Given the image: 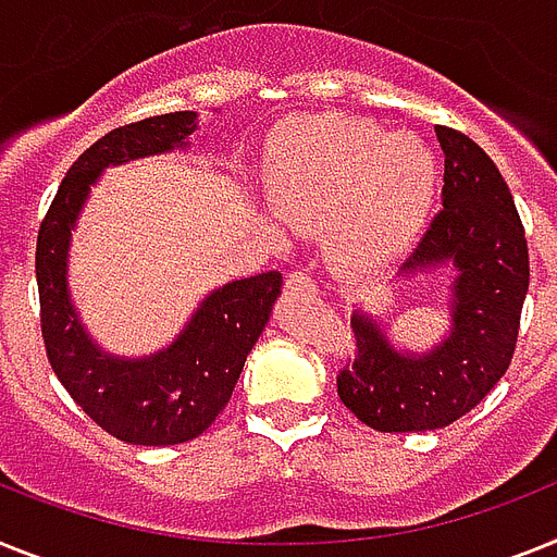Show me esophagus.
<instances>
[{
  "mask_svg": "<svg viewBox=\"0 0 557 557\" xmlns=\"http://www.w3.org/2000/svg\"><path fill=\"white\" fill-rule=\"evenodd\" d=\"M287 289L289 293H310V296L319 293V287H315V282H312V275L305 273V270H289Z\"/></svg>",
  "mask_w": 557,
  "mask_h": 557,
  "instance_id": "esophagus-1",
  "label": "esophagus"
}]
</instances>
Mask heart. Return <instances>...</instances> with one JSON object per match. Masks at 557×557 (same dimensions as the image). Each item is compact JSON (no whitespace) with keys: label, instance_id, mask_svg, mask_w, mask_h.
Segmentation results:
<instances>
[{"label":"heart","instance_id":"obj_1","mask_svg":"<svg viewBox=\"0 0 557 557\" xmlns=\"http://www.w3.org/2000/svg\"><path fill=\"white\" fill-rule=\"evenodd\" d=\"M275 210L293 230L315 227L342 203L335 250L352 268L401 259L426 227L435 199L433 153L361 119L298 122L278 136Z\"/></svg>","mask_w":557,"mask_h":557}]
</instances>
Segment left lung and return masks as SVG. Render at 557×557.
Instances as JSON below:
<instances>
[{
  "label": "left lung",
  "instance_id": "1",
  "mask_svg": "<svg viewBox=\"0 0 557 557\" xmlns=\"http://www.w3.org/2000/svg\"><path fill=\"white\" fill-rule=\"evenodd\" d=\"M444 147L441 210L401 270L453 261L455 330L424 358L395 352L356 315V352L335 381L338 398L379 433L438 430L481 404L507 372L530 287V250L512 193L495 162L461 131L435 127Z\"/></svg>",
  "mask_w": 557,
  "mask_h": 557
}]
</instances>
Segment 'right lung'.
<instances>
[{"label": "right lung", "mask_w": 557, "mask_h": 557, "mask_svg": "<svg viewBox=\"0 0 557 557\" xmlns=\"http://www.w3.org/2000/svg\"><path fill=\"white\" fill-rule=\"evenodd\" d=\"M193 127L196 113L176 110L104 133L64 173L36 236L39 324L50 367L104 433L141 447L182 444L213 424L282 289L278 270L215 289L178 342L145 361L102 356L87 342L64 284L67 238L82 201L99 170L185 145Z\"/></svg>", "instance_id": "add662e5"}]
</instances>
